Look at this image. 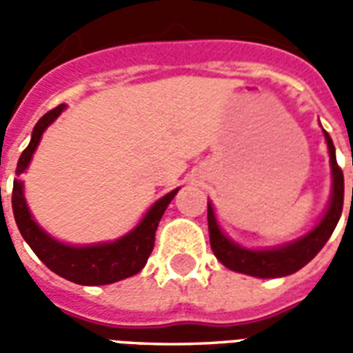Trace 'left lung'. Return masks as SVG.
Masks as SVG:
<instances>
[{
	"label": "left lung",
	"instance_id": "1",
	"mask_svg": "<svg viewBox=\"0 0 353 353\" xmlns=\"http://www.w3.org/2000/svg\"><path fill=\"white\" fill-rule=\"evenodd\" d=\"M325 132V141L329 146L332 169V197L329 209L325 212L321 222L310 234L301 237L299 241L291 245H285L281 249H268V251H249L239 245L232 243L228 237L224 236L216 224L214 212L211 203L207 205V222H209V239L214 256L234 272H241L247 276L254 277H283L291 276L299 272L302 266H306L317 252L323 249V245L329 241V237L336 228L339 219L342 214L344 205V174L336 163L334 146H332L329 132ZM353 194V192H352Z\"/></svg>",
	"mask_w": 353,
	"mask_h": 353
}]
</instances>
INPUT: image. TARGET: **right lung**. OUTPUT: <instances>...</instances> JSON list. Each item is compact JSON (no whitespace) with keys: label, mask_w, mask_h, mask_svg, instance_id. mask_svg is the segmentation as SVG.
Masks as SVG:
<instances>
[{"label":"right lung","mask_w":353,"mask_h":353,"mask_svg":"<svg viewBox=\"0 0 353 353\" xmlns=\"http://www.w3.org/2000/svg\"><path fill=\"white\" fill-rule=\"evenodd\" d=\"M62 110H64V104L47 112L37 121L34 132H32V141L19 157L17 174L24 172V169L28 167L41 134L57 117L61 116ZM176 192L179 190H172L171 194H167L159 201H156V205L146 212V216L131 234H127L114 243L91 245V247H70V245H62L47 236L30 214L26 201H24V194H22V181L19 179H14L12 182L11 203L14 222L21 230L22 237L26 239V243L32 247V251L36 252L37 259L43 262L47 268L74 283L108 285L125 279V277L134 276L146 266L150 252L154 249V241H156L157 224L161 221L167 205L176 196ZM1 209H3V205H1Z\"/></svg>","instance_id":"obj_1"}]
</instances>
